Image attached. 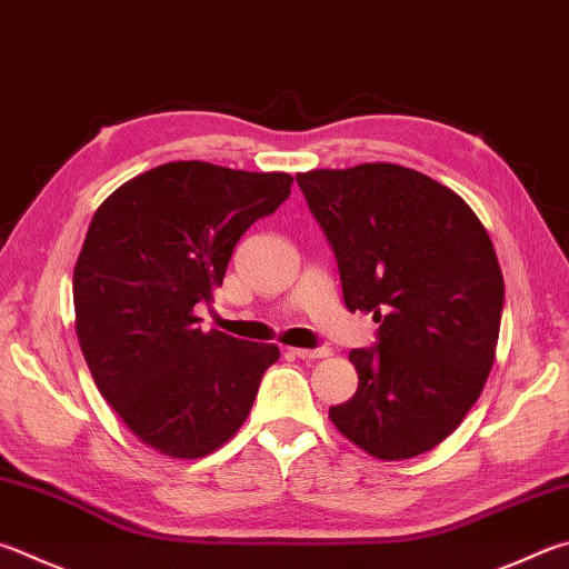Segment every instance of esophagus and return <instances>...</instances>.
<instances>
[{
  "label": "esophagus",
  "instance_id": "34e87169",
  "mask_svg": "<svg viewBox=\"0 0 569 569\" xmlns=\"http://www.w3.org/2000/svg\"><path fill=\"white\" fill-rule=\"evenodd\" d=\"M291 356L301 358V360H313V358L330 356V350L326 346H320V348H291Z\"/></svg>",
  "mask_w": 569,
  "mask_h": 569
}]
</instances>
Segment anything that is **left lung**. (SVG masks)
<instances>
[{"label":"left lung","mask_w":569,"mask_h":569,"mask_svg":"<svg viewBox=\"0 0 569 569\" xmlns=\"http://www.w3.org/2000/svg\"><path fill=\"white\" fill-rule=\"evenodd\" d=\"M296 181L336 253L346 308L378 323L376 346L348 353L358 390L330 420L380 460L428 452L492 368L505 283L490 236L456 191L396 163Z\"/></svg>","instance_id":"8db88e82"}]
</instances>
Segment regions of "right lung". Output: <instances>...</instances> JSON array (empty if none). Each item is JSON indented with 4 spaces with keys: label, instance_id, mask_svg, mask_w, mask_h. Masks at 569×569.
Here are the masks:
<instances>
[{
    "label": "right lung",
    "instance_id": "right-lung-1",
    "mask_svg": "<svg viewBox=\"0 0 569 569\" xmlns=\"http://www.w3.org/2000/svg\"><path fill=\"white\" fill-rule=\"evenodd\" d=\"M288 173L171 161L119 186L89 223L74 268L81 353L143 446L201 458L243 426L278 360L271 343L203 333L241 236L291 193Z\"/></svg>",
    "mask_w": 569,
    "mask_h": 569
}]
</instances>
